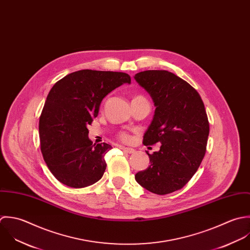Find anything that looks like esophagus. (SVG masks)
<instances>
[{"label": "esophagus", "mask_w": 250, "mask_h": 250, "mask_svg": "<svg viewBox=\"0 0 250 250\" xmlns=\"http://www.w3.org/2000/svg\"><path fill=\"white\" fill-rule=\"evenodd\" d=\"M120 149L123 150L124 152H126V153H134L135 150L134 149H131V148H126V147H120Z\"/></svg>", "instance_id": "34e87169"}]
</instances>
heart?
Wrapping results in <instances>:
<instances>
[{
  "instance_id": "heart-1",
  "label": "heart",
  "mask_w": 250,
  "mask_h": 250,
  "mask_svg": "<svg viewBox=\"0 0 250 250\" xmlns=\"http://www.w3.org/2000/svg\"><path fill=\"white\" fill-rule=\"evenodd\" d=\"M136 98H143V97H141V96H138V97H136ZM120 138L122 139V140H124V141H126L127 139H128V136H127V134L126 133H125V132H122V133H120Z\"/></svg>"
}]
</instances>
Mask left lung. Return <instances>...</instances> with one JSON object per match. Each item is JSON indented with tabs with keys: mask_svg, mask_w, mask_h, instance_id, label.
<instances>
[{
	"mask_svg": "<svg viewBox=\"0 0 250 250\" xmlns=\"http://www.w3.org/2000/svg\"><path fill=\"white\" fill-rule=\"evenodd\" d=\"M134 79L155 106L143 144H161L158 151H147L150 165L135 180L152 193L169 194L188 183L205 156L209 132L205 106L192 86L167 70L141 71Z\"/></svg>",
	"mask_w": 250,
	"mask_h": 250,
	"instance_id": "left-lung-1",
	"label": "left lung"
}]
</instances>
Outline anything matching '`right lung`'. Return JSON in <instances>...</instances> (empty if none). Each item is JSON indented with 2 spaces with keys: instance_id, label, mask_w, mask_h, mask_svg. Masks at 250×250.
Returning a JSON list of instances; mask_svg holds the SVG:
<instances>
[{
  "instance_id": "1",
  "label": "right lung",
  "mask_w": 250,
  "mask_h": 250,
  "mask_svg": "<svg viewBox=\"0 0 250 250\" xmlns=\"http://www.w3.org/2000/svg\"><path fill=\"white\" fill-rule=\"evenodd\" d=\"M124 72L78 70L50 90L40 118L41 150L53 176L74 188L100 181L106 169V143L93 144L88 125L99 114L102 100L121 85L130 84Z\"/></svg>"
}]
</instances>
